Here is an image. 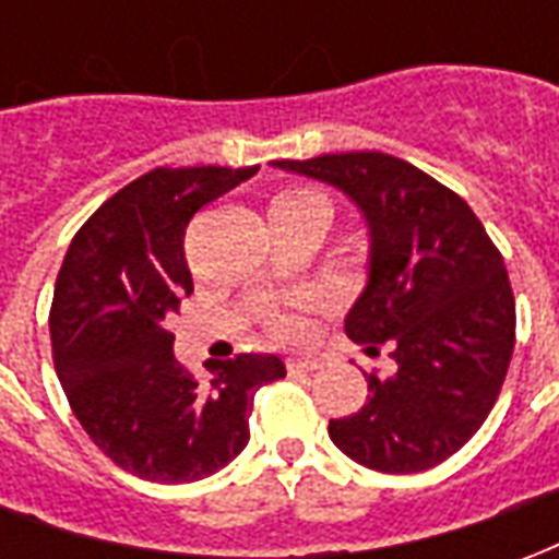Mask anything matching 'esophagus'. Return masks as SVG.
Returning <instances> with one entry per match:
<instances>
[{
  "instance_id": "esophagus-1",
  "label": "esophagus",
  "mask_w": 559,
  "mask_h": 559,
  "mask_svg": "<svg viewBox=\"0 0 559 559\" xmlns=\"http://www.w3.org/2000/svg\"><path fill=\"white\" fill-rule=\"evenodd\" d=\"M320 359H287V371L290 374H302V371H317Z\"/></svg>"
}]
</instances>
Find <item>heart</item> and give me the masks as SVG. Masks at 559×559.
Returning a JSON list of instances; mask_svg holds the SVG:
<instances>
[{"label":"heart","mask_w":559,"mask_h":559,"mask_svg":"<svg viewBox=\"0 0 559 559\" xmlns=\"http://www.w3.org/2000/svg\"><path fill=\"white\" fill-rule=\"evenodd\" d=\"M272 206H317L329 215L326 197L317 194V191H308V188H287V191H281V194H275V200H272ZM272 332L287 338V335H296V332H299V323H296L293 317L278 314L272 320Z\"/></svg>","instance_id":"obj_1"}]
</instances>
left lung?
<instances>
[{
	"instance_id": "obj_1",
	"label": "left lung",
	"mask_w": 559,
	"mask_h": 559,
	"mask_svg": "<svg viewBox=\"0 0 559 559\" xmlns=\"http://www.w3.org/2000/svg\"><path fill=\"white\" fill-rule=\"evenodd\" d=\"M272 167L335 185L368 224V284L344 320L392 374H368L362 411L329 419L341 452L380 473H421L455 455L500 395L515 350L503 254L473 209L386 152H341Z\"/></svg>"
}]
</instances>
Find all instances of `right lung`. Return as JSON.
<instances>
[{
  "instance_id": "add662e5",
  "label": "right lung",
  "mask_w": 559,
  "mask_h": 559,
  "mask_svg": "<svg viewBox=\"0 0 559 559\" xmlns=\"http://www.w3.org/2000/svg\"><path fill=\"white\" fill-rule=\"evenodd\" d=\"M257 167H158L126 185L68 245L50 308L59 383L92 443L140 479H206L242 452L257 389L284 377L272 353H239L194 377L167 329L194 293L185 230Z\"/></svg>"
}]
</instances>
